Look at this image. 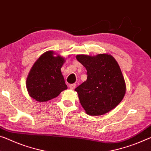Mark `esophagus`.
Masks as SVG:
<instances>
[{"mask_svg":"<svg viewBox=\"0 0 151 151\" xmlns=\"http://www.w3.org/2000/svg\"><path fill=\"white\" fill-rule=\"evenodd\" d=\"M76 87V84L75 83H74V84H70L69 85V88H71V89H74Z\"/></svg>","mask_w":151,"mask_h":151,"instance_id":"esophagus-1","label":"esophagus"}]
</instances>
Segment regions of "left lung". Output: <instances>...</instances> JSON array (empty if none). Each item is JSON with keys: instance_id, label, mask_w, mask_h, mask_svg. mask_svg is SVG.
Returning a JSON list of instances; mask_svg holds the SVG:
<instances>
[{"instance_id": "8db88e82", "label": "left lung", "mask_w": 151, "mask_h": 151, "mask_svg": "<svg viewBox=\"0 0 151 151\" xmlns=\"http://www.w3.org/2000/svg\"><path fill=\"white\" fill-rule=\"evenodd\" d=\"M76 59L87 70V81L75 89L86 113L99 116L111 111L126 93L125 81L118 63L106 54L77 55Z\"/></svg>"}]
</instances>
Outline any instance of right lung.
Here are the masks:
<instances>
[{
  "label": "right lung",
  "mask_w": 151,
  "mask_h": 151,
  "mask_svg": "<svg viewBox=\"0 0 151 151\" xmlns=\"http://www.w3.org/2000/svg\"><path fill=\"white\" fill-rule=\"evenodd\" d=\"M46 52L38 58L29 73L26 81L29 95L40 102L58 97L67 85L61 73L64 58Z\"/></svg>",
  "instance_id": "1"
}]
</instances>
